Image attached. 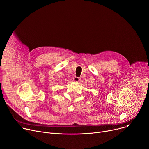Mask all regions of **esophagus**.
<instances>
[{"label": "esophagus", "instance_id": "34e87169", "mask_svg": "<svg viewBox=\"0 0 149 149\" xmlns=\"http://www.w3.org/2000/svg\"><path fill=\"white\" fill-rule=\"evenodd\" d=\"M73 81L74 82H79V81H80V78L79 77H77V76H74L73 77Z\"/></svg>", "mask_w": 149, "mask_h": 149}]
</instances>
